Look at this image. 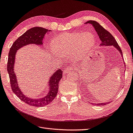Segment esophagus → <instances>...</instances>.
I'll return each mask as SVG.
<instances>
[{"instance_id": "esophagus-1", "label": "esophagus", "mask_w": 133, "mask_h": 133, "mask_svg": "<svg viewBox=\"0 0 133 133\" xmlns=\"http://www.w3.org/2000/svg\"><path fill=\"white\" fill-rule=\"evenodd\" d=\"M72 70V66H69L67 67H66L65 69L64 70V73H67L69 72L70 71H71Z\"/></svg>"}]
</instances>
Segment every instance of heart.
I'll use <instances>...</instances> for the list:
<instances>
[{"label":"heart","mask_w":133,"mask_h":133,"mask_svg":"<svg viewBox=\"0 0 133 133\" xmlns=\"http://www.w3.org/2000/svg\"><path fill=\"white\" fill-rule=\"evenodd\" d=\"M94 43L95 38L91 34L64 33L52 40L51 48L55 53L67 56L76 51L88 50Z\"/></svg>","instance_id":"heart-1"}]
</instances>
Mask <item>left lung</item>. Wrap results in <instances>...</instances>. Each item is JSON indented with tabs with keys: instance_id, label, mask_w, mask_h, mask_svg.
Listing matches in <instances>:
<instances>
[{
	"instance_id": "8db88e82",
	"label": "left lung",
	"mask_w": 133,
	"mask_h": 133,
	"mask_svg": "<svg viewBox=\"0 0 133 133\" xmlns=\"http://www.w3.org/2000/svg\"><path fill=\"white\" fill-rule=\"evenodd\" d=\"M88 23L92 24V26L95 28V29L96 31L98 36H99V38L101 41V44H100L101 46H113L114 47H115L118 50V51H119L122 57V52L121 48H120L118 44H117L113 36L108 30L105 29L99 23L96 21L89 20L85 23V24ZM107 103H98L97 104H94L98 106H101L105 105Z\"/></svg>"
}]
</instances>
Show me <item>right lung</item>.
I'll return each mask as SVG.
<instances>
[{"instance_id":"1","label":"right lung","mask_w":133,"mask_h":133,"mask_svg":"<svg viewBox=\"0 0 133 133\" xmlns=\"http://www.w3.org/2000/svg\"><path fill=\"white\" fill-rule=\"evenodd\" d=\"M50 30L43 28L41 27H34L29 29L19 37L10 49L7 62V71L10 79V84L12 90L20 99L30 106L40 107H44L52 101L58 93V84L60 80L62 78V70L58 69L52 74L48 81L49 91V93L44 97L38 98H32L24 95L18 85L17 80L14 70L15 59L16 53L18 49L24 46L29 44L41 45L42 40L46 33L50 32Z\"/></svg>"}]
</instances>
